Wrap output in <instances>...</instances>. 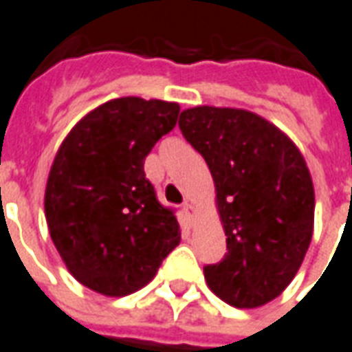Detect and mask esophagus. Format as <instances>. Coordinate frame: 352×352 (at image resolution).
Wrapping results in <instances>:
<instances>
[{
    "instance_id": "esophagus-1",
    "label": "esophagus",
    "mask_w": 352,
    "mask_h": 352,
    "mask_svg": "<svg viewBox=\"0 0 352 352\" xmlns=\"http://www.w3.org/2000/svg\"><path fill=\"white\" fill-rule=\"evenodd\" d=\"M182 210H184V214H186V218H188L189 223H193V220H195V214H197L195 206H193L191 203H186V204H184V208H182Z\"/></svg>"
}]
</instances>
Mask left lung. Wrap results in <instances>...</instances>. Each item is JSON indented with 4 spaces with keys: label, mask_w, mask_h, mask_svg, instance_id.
<instances>
[{
    "label": "left lung",
    "mask_w": 352,
    "mask_h": 352,
    "mask_svg": "<svg viewBox=\"0 0 352 352\" xmlns=\"http://www.w3.org/2000/svg\"><path fill=\"white\" fill-rule=\"evenodd\" d=\"M180 131L204 157L228 254L206 284L236 309L278 298L300 271L315 228V188L300 148L276 124L241 108L184 109Z\"/></svg>",
    "instance_id": "obj_1"
}]
</instances>
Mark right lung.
Listing matches in <instances>:
<instances>
[{
    "mask_svg": "<svg viewBox=\"0 0 352 352\" xmlns=\"http://www.w3.org/2000/svg\"><path fill=\"white\" fill-rule=\"evenodd\" d=\"M178 113L176 102H104L74 124L54 155L45 188L49 233L69 273L96 294L140 290L180 244V223L144 174Z\"/></svg>",
    "mask_w": 352,
    "mask_h": 352,
    "instance_id": "obj_1",
    "label": "right lung"
}]
</instances>
